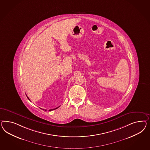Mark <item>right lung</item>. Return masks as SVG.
I'll return each mask as SVG.
<instances>
[{"instance_id": "1", "label": "right lung", "mask_w": 150, "mask_h": 150, "mask_svg": "<svg viewBox=\"0 0 150 150\" xmlns=\"http://www.w3.org/2000/svg\"><path fill=\"white\" fill-rule=\"evenodd\" d=\"M27 98H28V99L29 100V98L28 97H27ZM59 107H58V108H55V109H53L49 110V111H52V110H53L57 109V108H59ZM45 111H46V110H45Z\"/></svg>"}]
</instances>
